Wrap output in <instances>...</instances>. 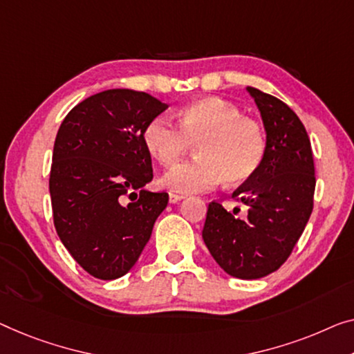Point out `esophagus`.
<instances>
[{
	"label": "esophagus",
	"instance_id": "1",
	"mask_svg": "<svg viewBox=\"0 0 354 354\" xmlns=\"http://www.w3.org/2000/svg\"><path fill=\"white\" fill-rule=\"evenodd\" d=\"M184 198V195H178V194H170V203H178Z\"/></svg>",
	"mask_w": 354,
	"mask_h": 354
}]
</instances>
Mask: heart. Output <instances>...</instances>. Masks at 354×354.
<instances>
[{
	"label": "heart",
	"mask_w": 354,
	"mask_h": 354,
	"mask_svg": "<svg viewBox=\"0 0 354 354\" xmlns=\"http://www.w3.org/2000/svg\"><path fill=\"white\" fill-rule=\"evenodd\" d=\"M176 124L156 118L146 125V151L163 167H171L195 145L197 159L181 163L162 178L168 191L187 195L207 192L223 181L241 184L254 176L266 154V133L259 122L218 97L183 104Z\"/></svg>",
	"instance_id": "heart-1"
}]
</instances>
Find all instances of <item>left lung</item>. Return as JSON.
<instances>
[{"label":"left lung","instance_id":"left-lung-1","mask_svg":"<svg viewBox=\"0 0 354 354\" xmlns=\"http://www.w3.org/2000/svg\"><path fill=\"white\" fill-rule=\"evenodd\" d=\"M246 91L266 130L259 170L232 194L246 205L248 216L235 218L211 202L202 236L225 273L257 279L278 270L291 254L312 214L316 179L312 145L297 114L272 95Z\"/></svg>","mask_w":354,"mask_h":354}]
</instances>
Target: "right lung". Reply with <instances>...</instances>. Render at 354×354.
<instances>
[{"label": "right lung", "instance_id": "1", "mask_svg": "<svg viewBox=\"0 0 354 354\" xmlns=\"http://www.w3.org/2000/svg\"><path fill=\"white\" fill-rule=\"evenodd\" d=\"M168 108L149 93L111 88L76 104L57 133L49 191L54 224L79 266L100 279L124 277L167 208L152 181L146 125Z\"/></svg>", "mask_w": 354, "mask_h": 354}]
</instances>
